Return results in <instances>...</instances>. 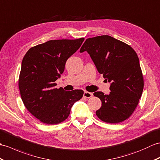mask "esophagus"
Wrapping results in <instances>:
<instances>
[{"mask_svg": "<svg viewBox=\"0 0 160 160\" xmlns=\"http://www.w3.org/2000/svg\"><path fill=\"white\" fill-rule=\"evenodd\" d=\"M83 96L85 98L88 99V98H91V97H92V92H89L88 91H85L84 92Z\"/></svg>", "mask_w": 160, "mask_h": 160, "instance_id": "esophagus-1", "label": "esophagus"}]
</instances>
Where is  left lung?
<instances>
[{
    "instance_id": "8db88e82",
    "label": "left lung",
    "mask_w": 160,
    "mask_h": 160,
    "mask_svg": "<svg viewBox=\"0 0 160 160\" xmlns=\"http://www.w3.org/2000/svg\"><path fill=\"white\" fill-rule=\"evenodd\" d=\"M84 51L90 54L99 73L111 82L110 94L94 92L102 101L96 115L110 123L126 120L138 106L144 88L138 55L130 46L109 35L86 39L80 50Z\"/></svg>"
}]
</instances>
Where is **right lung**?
I'll return each instance as SVG.
<instances>
[{
	"instance_id": "add662e5",
	"label": "right lung",
	"mask_w": 160,
	"mask_h": 160,
	"mask_svg": "<svg viewBox=\"0 0 160 160\" xmlns=\"http://www.w3.org/2000/svg\"><path fill=\"white\" fill-rule=\"evenodd\" d=\"M84 38L56 39L32 47L22 59L18 86L25 107L48 125L68 118L73 103L82 98V90L66 91L55 88L67 60L81 46Z\"/></svg>"
}]
</instances>
